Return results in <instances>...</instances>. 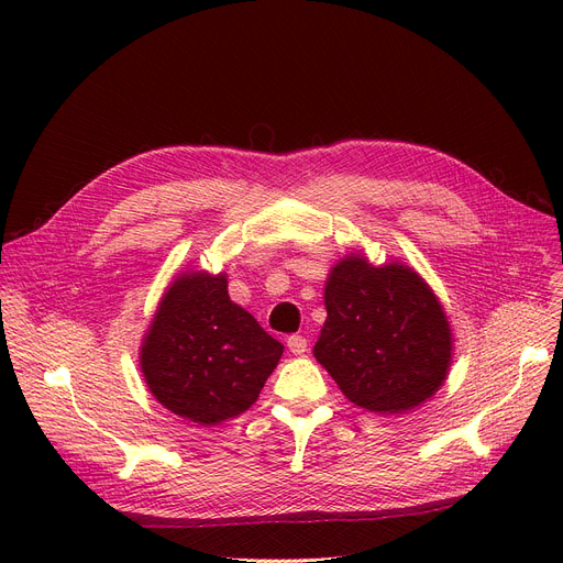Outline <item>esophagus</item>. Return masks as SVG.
<instances>
[{
    "label": "esophagus",
    "instance_id": "34e87169",
    "mask_svg": "<svg viewBox=\"0 0 563 563\" xmlns=\"http://www.w3.org/2000/svg\"><path fill=\"white\" fill-rule=\"evenodd\" d=\"M287 349L294 353V356H303V353L308 351V340L303 335H289Z\"/></svg>",
    "mask_w": 563,
    "mask_h": 563
}]
</instances>
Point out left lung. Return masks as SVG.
I'll list each match as a JSON object with an SVG mask.
<instances>
[{"label": "left lung", "instance_id": "left-lung-1", "mask_svg": "<svg viewBox=\"0 0 563 563\" xmlns=\"http://www.w3.org/2000/svg\"><path fill=\"white\" fill-rule=\"evenodd\" d=\"M327 321L314 358L349 401L380 416L438 393L452 365V331L431 287L401 262L340 260L323 289Z\"/></svg>", "mask_w": 563, "mask_h": 563}]
</instances>
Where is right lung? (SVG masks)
<instances>
[{
    "mask_svg": "<svg viewBox=\"0 0 563 563\" xmlns=\"http://www.w3.org/2000/svg\"><path fill=\"white\" fill-rule=\"evenodd\" d=\"M283 349L230 301L225 274L187 272L157 306L141 344V372L164 408L212 427L255 404Z\"/></svg>",
    "mask_w": 563,
    "mask_h": 563,
    "instance_id": "1",
    "label": "right lung"
}]
</instances>
